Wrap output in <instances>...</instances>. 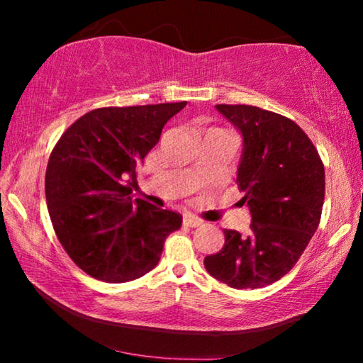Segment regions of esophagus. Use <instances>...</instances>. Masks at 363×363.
<instances>
[{
	"label": "esophagus",
	"mask_w": 363,
	"mask_h": 363,
	"mask_svg": "<svg viewBox=\"0 0 363 363\" xmlns=\"http://www.w3.org/2000/svg\"><path fill=\"white\" fill-rule=\"evenodd\" d=\"M182 223H184V225H187V227H200L201 224H203V220L195 218L194 214H186V216H184V219H182Z\"/></svg>",
	"instance_id": "1"
}]
</instances>
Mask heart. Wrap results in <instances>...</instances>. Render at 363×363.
Listing matches in <instances>:
<instances>
[{
    "instance_id": "1",
    "label": "heart",
    "mask_w": 363,
    "mask_h": 363,
    "mask_svg": "<svg viewBox=\"0 0 363 363\" xmlns=\"http://www.w3.org/2000/svg\"><path fill=\"white\" fill-rule=\"evenodd\" d=\"M213 130H216V128H213Z\"/></svg>"
}]
</instances>
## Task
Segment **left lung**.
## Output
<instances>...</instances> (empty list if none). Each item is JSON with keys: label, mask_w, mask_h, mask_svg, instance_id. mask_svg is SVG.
Returning a JSON list of instances; mask_svg holds the SVG:
<instances>
[{"label": "left lung", "mask_w": 363, "mask_h": 363, "mask_svg": "<svg viewBox=\"0 0 363 363\" xmlns=\"http://www.w3.org/2000/svg\"><path fill=\"white\" fill-rule=\"evenodd\" d=\"M216 108L243 136L237 186L251 224L248 235L224 229L223 250L203 262L232 288H262L290 272L317 230L325 168L312 140L286 116L240 104Z\"/></svg>", "instance_id": "8db88e82"}]
</instances>
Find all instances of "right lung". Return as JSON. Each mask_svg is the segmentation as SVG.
<instances>
[{
    "mask_svg": "<svg viewBox=\"0 0 363 363\" xmlns=\"http://www.w3.org/2000/svg\"><path fill=\"white\" fill-rule=\"evenodd\" d=\"M102 107L67 128L46 168V203L67 255L91 277L123 284L157 266L179 213L131 199L136 168L163 126L186 107Z\"/></svg>",
    "mask_w": 363,
    "mask_h": 363,
    "instance_id": "obj_1",
    "label": "right lung"
}]
</instances>
